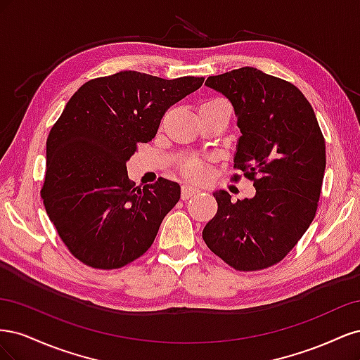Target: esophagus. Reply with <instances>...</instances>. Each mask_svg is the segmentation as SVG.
Wrapping results in <instances>:
<instances>
[{"mask_svg":"<svg viewBox=\"0 0 360 360\" xmlns=\"http://www.w3.org/2000/svg\"><path fill=\"white\" fill-rule=\"evenodd\" d=\"M201 192V189L195 188V186H191V184H184V186L181 188V198L183 200H188L191 197H193V195H198Z\"/></svg>","mask_w":360,"mask_h":360,"instance_id":"1","label":"esophagus"}]
</instances>
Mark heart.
Instances as JSON below:
<instances>
[{"label":"heart","mask_w":360,"mask_h":360,"mask_svg":"<svg viewBox=\"0 0 360 360\" xmlns=\"http://www.w3.org/2000/svg\"><path fill=\"white\" fill-rule=\"evenodd\" d=\"M183 171L191 179H204L207 176V165L202 160H188L183 163Z\"/></svg>","instance_id":"b5f03b06"}]
</instances>
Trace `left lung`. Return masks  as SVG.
<instances>
[{"instance_id": "left-lung-1", "label": "left lung", "mask_w": 360, "mask_h": 360, "mask_svg": "<svg viewBox=\"0 0 360 360\" xmlns=\"http://www.w3.org/2000/svg\"><path fill=\"white\" fill-rule=\"evenodd\" d=\"M234 108L240 136L234 167L255 195L231 202L214 191L217 212L202 230L213 254L237 270L274 266L311 225L326 168V146L311 103L292 84L255 68L209 76Z\"/></svg>"}]
</instances>
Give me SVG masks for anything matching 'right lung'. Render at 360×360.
Returning a JSON list of instances; mask_svg holds the SVG:
<instances>
[{
	"mask_svg": "<svg viewBox=\"0 0 360 360\" xmlns=\"http://www.w3.org/2000/svg\"><path fill=\"white\" fill-rule=\"evenodd\" d=\"M202 82L124 70L85 82L70 97L46 141L41 197L61 240L84 264L123 267L155 242L180 184L160 177L134 188L126 163L136 144L156 136L168 108Z\"/></svg>",
	"mask_w": 360,
	"mask_h": 360,
	"instance_id": "right-lung-1",
	"label": "right lung"
}]
</instances>
